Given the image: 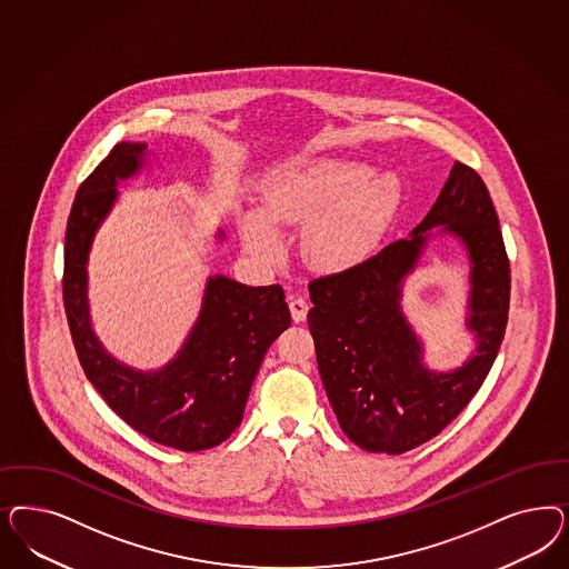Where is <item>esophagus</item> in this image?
Returning a JSON list of instances; mask_svg holds the SVG:
<instances>
[{
	"mask_svg": "<svg viewBox=\"0 0 569 569\" xmlns=\"http://www.w3.org/2000/svg\"><path fill=\"white\" fill-rule=\"evenodd\" d=\"M289 310H291L295 322H303V320L308 318L310 306H308V301H306L303 297H295V295H291V297H289Z\"/></svg>",
	"mask_w": 569,
	"mask_h": 569,
	"instance_id": "obj_1",
	"label": "esophagus"
}]
</instances>
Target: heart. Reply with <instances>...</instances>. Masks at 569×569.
I'll return each mask as SVG.
<instances>
[{"label": "heart", "mask_w": 569, "mask_h": 569, "mask_svg": "<svg viewBox=\"0 0 569 569\" xmlns=\"http://www.w3.org/2000/svg\"><path fill=\"white\" fill-rule=\"evenodd\" d=\"M370 167L318 159L280 167L263 188L261 213L240 223L244 249L266 263L282 257L274 226H305L301 253L322 272H343L372 256L402 201L396 173L369 176Z\"/></svg>", "instance_id": "heart-1"}]
</instances>
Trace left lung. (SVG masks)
Masks as SVG:
<instances>
[{
    "instance_id": "8db88e82",
    "label": "left lung",
    "mask_w": 569,
    "mask_h": 569,
    "mask_svg": "<svg viewBox=\"0 0 569 569\" xmlns=\"http://www.w3.org/2000/svg\"><path fill=\"white\" fill-rule=\"evenodd\" d=\"M433 227L459 238L472 263L468 328L477 335V353L448 373L423 367L420 340L399 303L402 278L436 234L428 232ZM310 299L320 379L349 440L368 452L402 455L436 438L488 377L509 320V257L476 169L457 161L410 237L349 270L316 278Z\"/></svg>"
}]
</instances>
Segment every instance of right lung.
I'll list each match as a JSON object with an SVG mask.
<instances>
[{"label":"right lung","instance_id":"right-lung-1","mask_svg":"<svg viewBox=\"0 0 569 569\" xmlns=\"http://www.w3.org/2000/svg\"><path fill=\"white\" fill-rule=\"evenodd\" d=\"M147 144L121 142L79 186L64 237L62 297L86 377L104 402L148 440L183 452L213 448L239 427L257 370L291 325L280 284L247 287L209 276L201 313L182 349L159 370L114 360L96 337L88 303V257L117 186L144 166ZM223 239V232H218Z\"/></svg>","mask_w":569,"mask_h":569}]
</instances>
